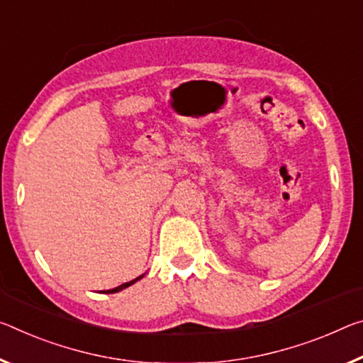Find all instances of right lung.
Segmentation results:
<instances>
[{
    "instance_id": "add662e5",
    "label": "right lung",
    "mask_w": 363,
    "mask_h": 363,
    "mask_svg": "<svg viewBox=\"0 0 363 363\" xmlns=\"http://www.w3.org/2000/svg\"><path fill=\"white\" fill-rule=\"evenodd\" d=\"M143 278V274L142 276H139V278H135V279H132V281H129V283H124V284H121V286H118V287H114V289H108V291H103L105 292V294H114V292H119V291H123V289H125V287H129V286H132L134 283H137V281L139 279H142Z\"/></svg>"
}]
</instances>
